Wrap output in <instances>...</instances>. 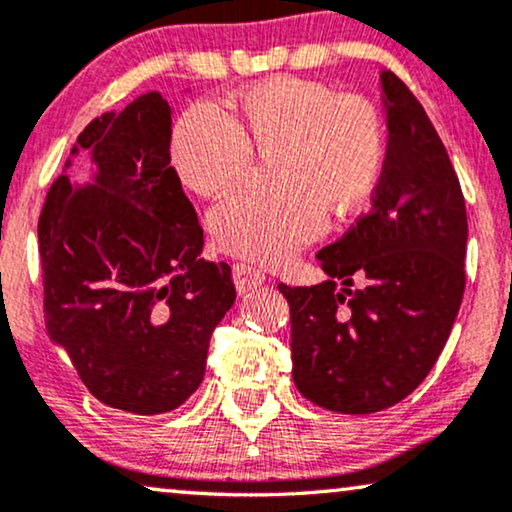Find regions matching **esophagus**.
<instances>
[{
  "label": "esophagus",
  "mask_w": 512,
  "mask_h": 512,
  "mask_svg": "<svg viewBox=\"0 0 512 512\" xmlns=\"http://www.w3.org/2000/svg\"><path fill=\"white\" fill-rule=\"evenodd\" d=\"M233 282L237 286V293L244 296V293L256 291L258 286L265 282V275L261 270L251 268V265H247V263H237V265H233Z\"/></svg>",
  "instance_id": "1"
}]
</instances>
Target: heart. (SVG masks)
Returning <instances> with one entry per match:
<instances>
[{
  "label": "heart",
  "instance_id": "b5f03b06",
  "mask_svg": "<svg viewBox=\"0 0 512 512\" xmlns=\"http://www.w3.org/2000/svg\"><path fill=\"white\" fill-rule=\"evenodd\" d=\"M387 125L375 104L328 83L272 76L244 88L230 114L209 102L188 107L172 130V165L200 198L240 184L251 153L270 160V193H240L209 214L226 254L282 265L317 240L326 212L359 214L387 167Z\"/></svg>",
  "mask_w": 512,
  "mask_h": 512
}]
</instances>
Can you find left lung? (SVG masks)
<instances>
[{
    "instance_id": "left-lung-1",
    "label": "left lung",
    "mask_w": 512,
    "mask_h": 512,
    "mask_svg": "<svg viewBox=\"0 0 512 512\" xmlns=\"http://www.w3.org/2000/svg\"><path fill=\"white\" fill-rule=\"evenodd\" d=\"M387 167L361 214L317 254L328 279L279 284L291 310L293 382L342 415H368L412 394L438 361L466 286L464 193L412 90L382 72ZM361 290H352L353 277Z\"/></svg>"
}]
</instances>
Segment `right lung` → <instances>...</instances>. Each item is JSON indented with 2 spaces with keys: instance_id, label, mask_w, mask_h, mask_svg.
Returning a JSON list of instances; mask_svg holds the SVG:
<instances>
[{
  "instance_id": "obj_1",
  "label": "right lung",
  "mask_w": 512,
  "mask_h": 512,
  "mask_svg": "<svg viewBox=\"0 0 512 512\" xmlns=\"http://www.w3.org/2000/svg\"><path fill=\"white\" fill-rule=\"evenodd\" d=\"M170 139L160 93L93 118L72 156L90 151L95 184L60 174L39 216L48 338L97 401L135 415L170 412L200 387L209 338L235 303L230 265L200 258Z\"/></svg>"
}]
</instances>
